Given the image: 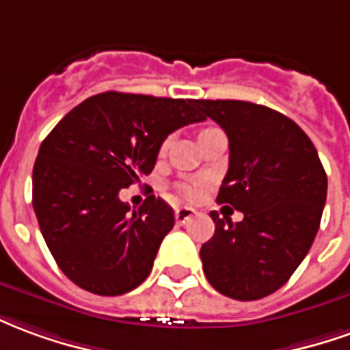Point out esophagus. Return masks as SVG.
I'll list each match as a JSON object with an SVG mask.
<instances>
[{"mask_svg":"<svg viewBox=\"0 0 350 350\" xmlns=\"http://www.w3.org/2000/svg\"><path fill=\"white\" fill-rule=\"evenodd\" d=\"M194 215V209H190V207H179V209L175 211V220H177V224H187L188 220L192 219Z\"/></svg>","mask_w":350,"mask_h":350,"instance_id":"34e87169","label":"esophagus"}]
</instances>
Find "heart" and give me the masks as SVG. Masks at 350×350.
<instances>
[{"label":"heart","mask_w":350,"mask_h":350,"mask_svg":"<svg viewBox=\"0 0 350 350\" xmlns=\"http://www.w3.org/2000/svg\"><path fill=\"white\" fill-rule=\"evenodd\" d=\"M209 130H215V128H207V130L203 131H209ZM202 131V133H203ZM167 148H170V139H163L162 145H160V154H165L167 152ZM180 194L188 198V200H194L200 196V185L198 183H180L179 187H177Z\"/></svg>","instance_id":"obj_1"}]
</instances>
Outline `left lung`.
I'll use <instances>...</instances> for the list:
<instances>
[{
    "label": "left lung",
    "instance_id": "8db88e82",
    "mask_svg": "<svg viewBox=\"0 0 350 350\" xmlns=\"http://www.w3.org/2000/svg\"><path fill=\"white\" fill-rule=\"evenodd\" d=\"M196 105L230 143L217 202L243 213L241 222L211 213L215 234L200 250L203 273L228 298H266L288 281L313 245L326 203V171L306 131L288 116L250 101Z\"/></svg>",
    "mask_w": 350,
    "mask_h": 350
}]
</instances>
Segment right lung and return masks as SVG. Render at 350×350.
<instances>
[{
	"instance_id": "add662e5",
	"label": "right lung",
	"mask_w": 350,
	"mask_h": 350,
	"mask_svg": "<svg viewBox=\"0 0 350 350\" xmlns=\"http://www.w3.org/2000/svg\"><path fill=\"white\" fill-rule=\"evenodd\" d=\"M198 100L103 92L71 109L39 147L33 211L56 264L100 296L137 288L175 215L148 196L137 211L118 192L154 170L162 141L205 116Z\"/></svg>"
}]
</instances>
